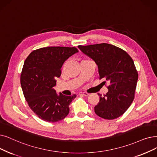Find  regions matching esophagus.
I'll return each mask as SVG.
<instances>
[{
  "label": "esophagus",
  "instance_id": "esophagus-1",
  "mask_svg": "<svg viewBox=\"0 0 157 157\" xmlns=\"http://www.w3.org/2000/svg\"><path fill=\"white\" fill-rule=\"evenodd\" d=\"M79 95H84V96H88L89 94L87 93V92H79Z\"/></svg>",
  "mask_w": 157,
  "mask_h": 157
}]
</instances>
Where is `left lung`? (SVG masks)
I'll list each match as a JSON object with an SVG mask.
<instances>
[{
	"label": "left lung",
	"mask_w": 157,
	"mask_h": 157,
	"mask_svg": "<svg viewBox=\"0 0 157 157\" xmlns=\"http://www.w3.org/2000/svg\"><path fill=\"white\" fill-rule=\"evenodd\" d=\"M78 48L98 66L99 79L109 85L108 91L94 107L95 113L105 119H116L123 114L135 98L138 72L129 54L106 43L79 45Z\"/></svg>",
	"instance_id": "8db88e82"
}]
</instances>
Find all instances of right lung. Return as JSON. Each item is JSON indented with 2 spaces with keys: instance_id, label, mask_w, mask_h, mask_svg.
Listing matches in <instances>:
<instances>
[{
  "instance_id": "right-lung-1",
  "label": "right lung",
  "mask_w": 157,
  "mask_h": 157,
  "mask_svg": "<svg viewBox=\"0 0 157 157\" xmlns=\"http://www.w3.org/2000/svg\"><path fill=\"white\" fill-rule=\"evenodd\" d=\"M78 52L76 47H47L33 51L25 59L20 83L29 106L40 119L56 122L69 114L76 95H58L53 87L64 62Z\"/></svg>"
}]
</instances>
